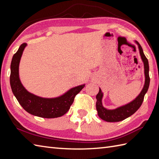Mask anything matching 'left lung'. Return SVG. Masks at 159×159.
Instances as JSON below:
<instances>
[{
	"label": "left lung",
	"instance_id": "left-lung-1",
	"mask_svg": "<svg viewBox=\"0 0 159 159\" xmlns=\"http://www.w3.org/2000/svg\"><path fill=\"white\" fill-rule=\"evenodd\" d=\"M138 46L139 51L141 59L142 60L144 67V76L145 82L142 89L135 98L122 106L118 107L113 109H108L102 105L103 92L100 88H99V92L96 95V110L98 115L101 119L108 121V122H117V121H122L127 117L131 116L139 109L142 104L144 96L148 92L150 85V77H149V63L147 58L145 56L143 49L141 48L139 43L137 41H134Z\"/></svg>",
	"mask_w": 159,
	"mask_h": 159
}]
</instances>
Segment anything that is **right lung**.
I'll return each mask as SVG.
<instances>
[{
    "mask_svg": "<svg viewBox=\"0 0 159 159\" xmlns=\"http://www.w3.org/2000/svg\"><path fill=\"white\" fill-rule=\"evenodd\" d=\"M26 46V43H22L11 60L10 85L13 95L23 109L33 116L43 118H55L63 116L70 109L74 98L85 84L72 87L55 98H43L28 92L20 81L19 76L20 59Z\"/></svg>",
    "mask_w": 159,
    "mask_h": 159,
    "instance_id": "obj_1",
    "label": "right lung"
}]
</instances>
